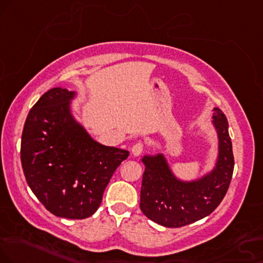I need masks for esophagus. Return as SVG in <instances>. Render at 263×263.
I'll return each instance as SVG.
<instances>
[{"label": "esophagus", "mask_w": 263, "mask_h": 263, "mask_svg": "<svg viewBox=\"0 0 263 263\" xmlns=\"http://www.w3.org/2000/svg\"><path fill=\"white\" fill-rule=\"evenodd\" d=\"M142 151H144V144L140 141L137 142V144L132 147V154L134 155V156H140Z\"/></svg>", "instance_id": "esophagus-1"}]
</instances>
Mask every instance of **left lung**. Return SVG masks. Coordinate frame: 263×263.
<instances>
[{
	"label": "left lung",
	"mask_w": 263,
	"mask_h": 263,
	"mask_svg": "<svg viewBox=\"0 0 263 263\" xmlns=\"http://www.w3.org/2000/svg\"><path fill=\"white\" fill-rule=\"evenodd\" d=\"M218 138L215 167L197 179L183 180L173 173L163 154L145 155L140 209L147 218L168 228H178L209 216L221 203L231 184L234 157L228 121L218 107L212 109Z\"/></svg>",
	"instance_id": "left-lung-1"
}]
</instances>
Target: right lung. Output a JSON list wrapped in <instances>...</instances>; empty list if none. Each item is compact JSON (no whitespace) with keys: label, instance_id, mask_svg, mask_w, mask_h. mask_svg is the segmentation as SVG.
Here are the masks:
<instances>
[{"label":"right lung","instance_id":"right-lung-1","mask_svg":"<svg viewBox=\"0 0 263 263\" xmlns=\"http://www.w3.org/2000/svg\"><path fill=\"white\" fill-rule=\"evenodd\" d=\"M76 91L53 87L32 106L22 134L21 160L29 187L57 217L84 219L129 151L90 137L72 113Z\"/></svg>","mask_w":263,"mask_h":263}]
</instances>
